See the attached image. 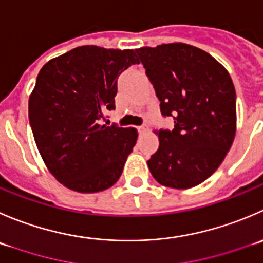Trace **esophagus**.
Instances as JSON below:
<instances>
[{
	"instance_id": "obj_1",
	"label": "esophagus",
	"mask_w": 263,
	"mask_h": 263,
	"mask_svg": "<svg viewBox=\"0 0 263 263\" xmlns=\"http://www.w3.org/2000/svg\"><path fill=\"white\" fill-rule=\"evenodd\" d=\"M137 128V131H139V134H145V132L147 131V128L145 126H139V127H136Z\"/></svg>"
}]
</instances>
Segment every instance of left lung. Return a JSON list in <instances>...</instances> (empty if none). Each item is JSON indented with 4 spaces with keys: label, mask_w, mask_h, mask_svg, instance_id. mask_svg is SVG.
Returning <instances> with one entry per match:
<instances>
[{
    "label": "left lung",
    "mask_w": 263,
    "mask_h": 263,
    "mask_svg": "<svg viewBox=\"0 0 263 263\" xmlns=\"http://www.w3.org/2000/svg\"><path fill=\"white\" fill-rule=\"evenodd\" d=\"M172 131L159 129V147L147 160L153 177L173 189L207 180L233 145L236 93L228 70L205 51L185 43L136 50Z\"/></svg>",
    "instance_id": "1"
}]
</instances>
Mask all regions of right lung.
<instances>
[{
  "label": "right lung",
  "mask_w": 263,
  "mask_h": 263,
  "mask_svg": "<svg viewBox=\"0 0 263 263\" xmlns=\"http://www.w3.org/2000/svg\"><path fill=\"white\" fill-rule=\"evenodd\" d=\"M134 64V50L81 46L38 73L28 108L30 128L45 164L70 190L98 193L121 177L137 132L99 121L116 109L118 77Z\"/></svg>",
  "instance_id": "add662e5"
}]
</instances>
